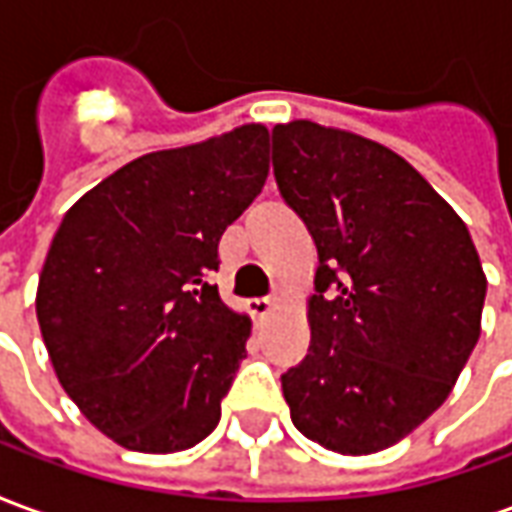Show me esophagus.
<instances>
[{"mask_svg": "<svg viewBox=\"0 0 512 512\" xmlns=\"http://www.w3.org/2000/svg\"><path fill=\"white\" fill-rule=\"evenodd\" d=\"M249 307H252V315L266 318V315H271V312L277 310V299H274V296H260V299L249 301Z\"/></svg>", "mask_w": 512, "mask_h": 512, "instance_id": "obj_1", "label": "esophagus"}]
</instances>
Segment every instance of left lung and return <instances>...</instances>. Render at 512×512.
Segmentation results:
<instances>
[{"mask_svg": "<svg viewBox=\"0 0 512 512\" xmlns=\"http://www.w3.org/2000/svg\"><path fill=\"white\" fill-rule=\"evenodd\" d=\"M271 142L279 194L318 246L310 354L282 376L290 419L332 452L386 450L447 400L477 345L480 255L395 150L310 120Z\"/></svg>", "mask_w": 512, "mask_h": 512, "instance_id": "left-lung-1", "label": "left lung"}]
</instances>
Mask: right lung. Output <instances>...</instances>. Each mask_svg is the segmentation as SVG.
I'll return each instance as SVG.
<instances>
[{
  "label": "right lung",
  "instance_id": "1",
  "mask_svg": "<svg viewBox=\"0 0 512 512\" xmlns=\"http://www.w3.org/2000/svg\"><path fill=\"white\" fill-rule=\"evenodd\" d=\"M268 178V128L134 158L65 213L38 282L62 389L136 452L200 444L246 356L252 321L211 285L224 230Z\"/></svg>",
  "mask_w": 512,
  "mask_h": 512
}]
</instances>
